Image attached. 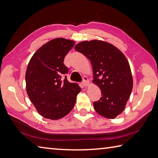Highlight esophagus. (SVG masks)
Listing matches in <instances>:
<instances>
[{"label": "esophagus", "instance_id": "esophagus-1", "mask_svg": "<svg viewBox=\"0 0 158 158\" xmlns=\"http://www.w3.org/2000/svg\"><path fill=\"white\" fill-rule=\"evenodd\" d=\"M89 85V81L87 78V77L84 76L83 77V81H82V85L84 87H87V86Z\"/></svg>", "mask_w": 158, "mask_h": 158}]
</instances>
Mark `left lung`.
<instances>
[{
    "instance_id": "1",
    "label": "left lung",
    "mask_w": 158,
    "mask_h": 158,
    "mask_svg": "<svg viewBox=\"0 0 158 158\" xmlns=\"http://www.w3.org/2000/svg\"><path fill=\"white\" fill-rule=\"evenodd\" d=\"M93 67L94 83L100 89L102 97L94 102L96 111L114 119L125 109L133 89L130 65L117 47L102 40L83 41L75 46Z\"/></svg>"
}]
</instances>
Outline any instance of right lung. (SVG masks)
I'll use <instances>...</instances> for the list:
<instances>
[{"mask_svg":"<svg viewBox=\"0 0 158 158\" xmlns=\"http://www.w3.org/2000/svg\"><path fill=\"white\" fill-rule=\"evenodd\" d=\"M75 42L55 38L40 47L29 60L25 74L26 90L31 102L43 117L58 120L75 105L81 89L65 76L69 69L64 58Z\"/></svg>","mask_w":158,"mask_h":158,"instance_id":"obj_1","label":"right lung"}]
</instances>
